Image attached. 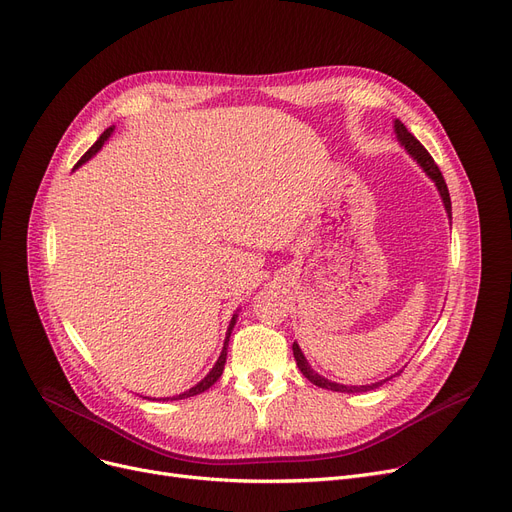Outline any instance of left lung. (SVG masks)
Listing matches in <instances>:
<instances>
[{
  "mask_svg": "<svg viewBox=\"0 0 512 512\" xmlns=\"http://www.w3.org/2000/svg\"><path fill=\"white\" fill-rule=\"evenodd\" d=\"M393 127H395V136H397V140H399V144H402L404 148H406V152L410 154V157L422 167V171H425L431 180L435 182V186H437V190H439V196H441V201H443V207H446V213H448V217L452 219V201H450V192H448V186H446V180H443V175H441V171H439V167L435 165V161H433V157L431 154L427 152V148L422 146L412 133L406 129V125L399 121V119H395L393 121ZM293 353H295V360H297V366H299V370L303 372V376L307 381H311L314 385H318V387H322V389H330V391H339V393H364V391H372V389H379L383 383H387V381H391L393 376H387V379H383V381H379V383H370V385H341V383H332V381H328V379H324V376H320L314 368L309 366V362L305 360V355H303V351H301V347L297 345V343H293ZM399 374V372H397Z\"/></svg>",
  "mask_w": 512,
  "mask_h": 512,
  "instance_id": "left-lung-1",
  "label": "left lung"
}]
</instances>
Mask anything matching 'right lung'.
<instances>
[{
  "mask_svg": "<svg viewBox=\"0 0 512 512\" xmlns=\"http://www.w3.org/2000/svg\"><path fill=\"white\" fill-rule=\"evenodd\" d=\"M113 131H115V127H108V129L102 133V136L98 138V142H96V144H94L90 150H87V152L83 154L81 161L75 165V169H77V167H81L85 161H90V159L94 157V154H96V152L102 148V144H104V142L110 138V133H113ZM236 318H238V314H234V316H232V320H230V326H228V332H226V339H224V349H221V353H219V358H217L215 366L211 368V372L205 376V379H203L201 383H196L192 389H188V391L180 393V395H173V397H161L163 402H165V399H186V397H192V395L203 393V391H207L211 385H215V381L219 379L221 372H224V366H226V358H228V343H230V335H232V330H234Z\"/></svg>",
  "mask_w": 512,
  "mask_h": 512,
  "instance_id": "add662e5",
  "label": "right lung"
}]
</instances>
